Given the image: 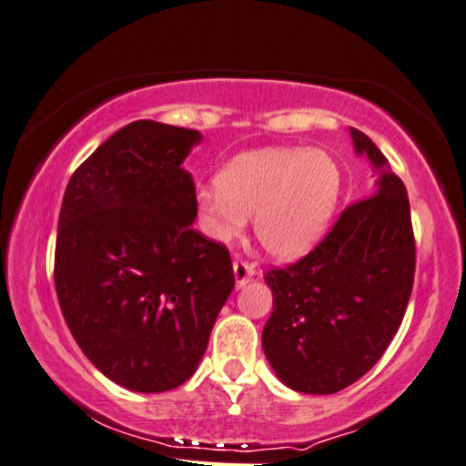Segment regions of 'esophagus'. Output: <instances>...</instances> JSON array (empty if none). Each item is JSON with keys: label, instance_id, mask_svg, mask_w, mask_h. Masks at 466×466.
Listing matches in <instances>:
<instances>
[{"label": "esophagus", "instance_id": "34e87169", "mask_svg": "<svg viewBox=\"0 0 466 466\" xmlns=\"http://www.w3.org/2000/svg\"><path fill=\"white\" fill-rule=\"evenodd\" d=\"M234 277H237V286L240 288L249 284L253 279H258V270L251 262L243 260V258H237V260H234Z\"/></svg>", "mask_w": 466, "mask_h": 466}]
</instances>
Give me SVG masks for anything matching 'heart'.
<instances>
[{"mask_svg":"<svg viewBox=\"0 0 466 466\" xmlns=\"http://www.w3.org/2000/svg\"><path fill=\"white\" fill-rule=\"evenodd\" d=\"M341 193V172L325 150L277 146L234 157L217 187L198 193L202 226L217 243H232L253 215L260 245L273 258L308 253L331 223Z\"/></svg>","mask_w":466,"mask_h":466,"instance_id":"obj_1","label":"heart"}]
</instances>
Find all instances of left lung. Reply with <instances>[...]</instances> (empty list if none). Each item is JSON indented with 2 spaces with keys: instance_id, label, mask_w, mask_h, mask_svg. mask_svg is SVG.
<instances>
[{
  "instance_id": "1",
  "label": "left lung",
  "mask_w": 466,
  "mask_h": 466,
  "mask_svg": "<svg viewBox=\"0 0 466 466\" xmlns=\"http://www.w3.org/2000/svg\"><path fill=\"white\" fill-rule=\"evenodd\" d=\"M350 135L357 155L380 172L374 196L346 206L308 256L264 275L273 292L264 355L284 385L316 396L341 391L379 361L413 292L406 187L368 135Z\"/></svg>"
}]
</instances>
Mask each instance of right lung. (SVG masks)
Wrapping results in <instances>:
<instances>
[{
	"label": "right lung",
	"instance_id": "obj_1",
	"mask_svg": "<svg viewBox=\"0 0 466 466\" xmlns=\"http://www.w3.org/2000/svg\"><path fill=\"white\" fill-rule=\"evenodd\" d=\"M199 133L137 120L70 176L56 240L57 301L84 355L139 393L196 372L234 288L226 245L191 226L196 185L180 165Z\"/></svg>",
	"mask_w": 466,
	"mask_h": 466
}]
</instances>
